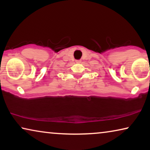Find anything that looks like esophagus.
Instances as JSON below:
<instances>
[{
  "label": "esophagus",
  "instance_id": "esophagus-1",
  "mask_svg": "<svg viewBox=\"0 0 150 150\" xmlns=\"http://www.w3.org/2000/svg\"><path fill=\"white\" fill-rule=\"evenodd\" d=\"M76 63H81V60H77L75 61Z\"/></svg>",
  "mask_w": 150,
  "mask_h": 150
}]
</instances>
